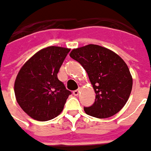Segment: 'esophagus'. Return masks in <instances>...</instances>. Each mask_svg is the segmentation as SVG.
<instances>
[{
  "mask_svg": "<svg viewBox=\"0 0 151 151\" xmlns=\"http://www.w3.org/2000/svg\"><path fill=\"white\" fill-rule=\"evenodd\" d=\"M79 93H80V89L78 88V90H75V91H73V94L74 96H78V95L79 94Z\"/></svg>",
  "mask_w": 151,
  "mask_h": 151,
  "instance_id": "34e87169",
  "label": "esophagus"
}]
</instances>
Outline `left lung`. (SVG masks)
I'll return each mask as SVG.
<instances>
[{
  "label": "left lung",
  "mask_w": 151,
  "mask_h": 151,
  "mask_svg": "<svg viewBox=\"0 0 151 151\" xmlns=\"http://www.w3.org/2000/svg\"><path fill=\"white\" fill-rule=\"evenodd\" d=\"M69 55L86 70L96 93L95 102L84 107L85 112L97 118H107L122 110L132 89V74L122 58L97 45L73 49Z\"/></svg>",
  "instance_id": "8db88e82"
}]
</instances>
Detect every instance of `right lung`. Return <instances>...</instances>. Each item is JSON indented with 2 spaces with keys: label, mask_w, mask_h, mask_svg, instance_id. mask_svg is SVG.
Masks as SVG:
<instances>
[{
  "label": "right lung",
  "mask_w": 151,
  "mask_h": 151,
  "mask_svg": "<svg viewBox=\"0 0 151 151\" xmlns=\"http://www.w3.org/2000/svg\"><path fill=\"white\" fill-rule=\"evenodd\" d=\"M68 48L50 46L38 51L19 69L15 95L19 106L31 118L46 122L62 112L71 92L58 78Z\"/></svg>",
  "instance_id": "1"
}]
</instances>
